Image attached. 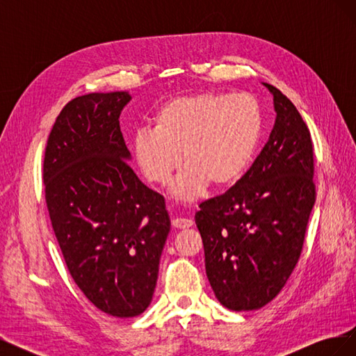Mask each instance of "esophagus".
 Wrapping results in <instances>:
<instances>
[{"label": "esophagus", "instance_id": "obj_1", "mask_svg": "<svg viewBox=\"0 0 356 356\" xmlns=\"http://www.w3.org/2000/svg\"><path fill=\"white\" fill-rule=\"evenodd\" d=\"M193 224H195V222H193V220H190V218H175L174 221H172V227H174V229H188V227H191Z\"/></svg>", "mask_w": 356, "mask_h": 356}]
</instances>
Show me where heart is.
I'll return each mask as SVG.
<instances>
[{"label": "heart", "instance_id": "heart-1", "mask_svg": "<svg viewBox=\"0 0 356 356\" xmlns=\"http://www.w3.org/2000/svg\"><path fill=\"white\" fill-rule=\"evenodd\" d=\"M263 115L250 95L202 92L170 99L156 111L152 131L138 132L132 154L152 184H166L182 161L187 165L172 186L179 200H196L208 182L222 188L239 181L260 144Z\"/></svg>", "mask_w": 356, "mask_h": 356}]
</instances>
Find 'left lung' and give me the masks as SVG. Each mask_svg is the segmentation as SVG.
<instances>
[{
	"instance_id": "8db88e82",
	"label": "left lung",
	"mask_w": 356,
	"mask_h": 356,
	"mask_svg": "<svg viewBox=\"0 0 356 356\" xmlns=\"http://www.w3.org/2000/svg\"><path fill=\"white\" fill-rule=\"evenodd\" d=\"M266 86L276 110L270 138L245 175L196 212L209 284L236 312L260 309L281 293L316 200L309 127L281 90Z\"/></svg>"
}]
</instances>
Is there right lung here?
Masks as SVG:
<instances>
[{
  "instance_id": "add662e5",
  "label": "right lung",
  "mask_w": 356,
  "mask_h": 356,
  "mask_svg": "<svg viewBox=\"0 0 356 356\" xmlns=\"http://www.w3.org/2000/svg\"><path fill=\"white\" fill-rule=\"evenodd\" d=\"M127 92L89 93L63 106L42 161L44 197L70 275L117 318L152 303L170 229L163 196L129 166L118 117Z\"/></svg>"
}]
</instances>
